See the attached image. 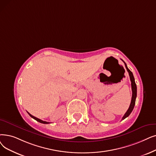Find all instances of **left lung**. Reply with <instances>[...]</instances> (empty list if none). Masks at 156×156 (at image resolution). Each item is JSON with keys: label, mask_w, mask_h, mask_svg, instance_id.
Here are the masks:
<instances>
[{"label": "left lung", "mask_w": 156, "mask_h": 156, "mask_svg": "<svg viewBox=\"0 0 156 156\" xmlns=\"http://www.w3.org/2000/svg\"><path fill=\"white\" fill-rule=\"evenodd\" d=\"M122 61L124 62L125 66H126V68L127 71V72L129 73V78L131 80V88H132V98H131V104L129 107L127 111L126 112V113L124 114V115L122 117V120L125 119L126 117H127L129 115L131 114V113L132 112L133 108L134 107L135 105V101H136V95H137V87H136V83H135V81H134V76L133 74V73L128 69V67L127 66V64H126V62L124 61L123 60H122Z\"/></svg>", "instance_id": "left-lung-1"}]
</instances>
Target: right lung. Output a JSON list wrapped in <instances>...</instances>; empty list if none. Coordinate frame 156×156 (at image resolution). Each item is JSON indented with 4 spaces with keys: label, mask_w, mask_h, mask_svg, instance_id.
Returning a JSON list of instances; mask_svg holds the SVG:
<instances>
[{
    "label": "right lung",
    "mask_w": 156,
    "mask_h": 156,
    "mask_svg": "<svg viewBox=\"0 0 156 156\" xmlns=\"http://www.w3.org/2000/svg\"><path fill=\"white\" fill-rule=\"evenodd\" d=\"M28 113H29V115L32 117V118H33L34 119H35L36 120H37V122H40V123H42V124H49L50 122H46V121H43V120H41V119H38V118H36V117H34L33 115H32L31 114H30L29 112H27Z\"/></svg>",
    "instance_id": "add662e5"
}]
</instances>
